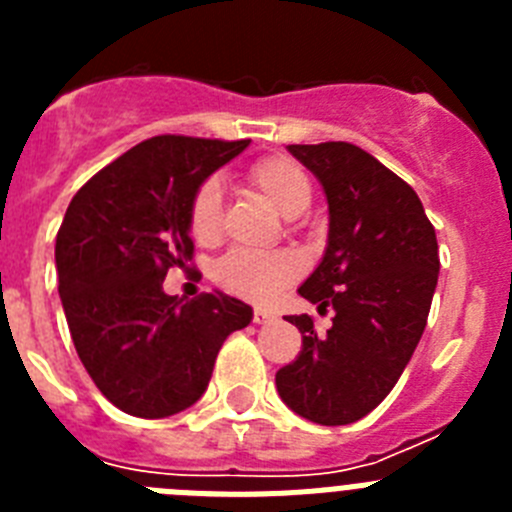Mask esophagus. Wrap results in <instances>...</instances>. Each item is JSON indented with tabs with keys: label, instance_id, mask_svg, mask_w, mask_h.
Here are the masks:
<instances>
[{
	"label": "esophagus",
	"instance_id": "obj_1",
	"mask_svg": "<svg viewBox=\"0 0 512 512\" xmlns=\"http://www.w3.org/2000/svg\"><path fill=\"white\" fill-rule=\"evenodd\" d=\"M271 320H277V312L266 310V307H256L253 310V323H271Z\"/></svg>",
	"mask_w": 512,
	"mask_h": 512
}]
</instances>
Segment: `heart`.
I'll return each instance as SVG.
<instances>
[{
	"label": "heart",
	"instance_id": "b5f03b06",
	"mask_svg": "<svg viewBox=\"0 0 512 512\" xmlns=\"http://www.w3.org/2000/svg\"><path fill=\"white\" fill-rule=\"evenodd\" d=\"M248 182L282 215L295 217L310 205L312 187L305 171L287 156L261 158L248 171ZM220 184L207 179L200 184L189 207V233L200 243L217 241L220 235ZM302 264L287 251H233L215 266V282L233 295L248 300H269L300 274Z\"/></svg>",
	"mask_w": 512,
	"mask_h": 512
}]
</instances>
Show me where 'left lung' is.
<instances>
[{"instance_id":"obj_1","label":"left lung","mask_w":512,"mask_h":512,"mask_svg":"<svg viewBox=\"0 0 512 512\" xmlns=\"http://www.w3.org/2000/svg\"><path fill=\"white\" fill-rule=\"evenodd\" d=\"M287 151L328 200V246L300 295L336 315L325 336L310 315H289L302 351L277 372V392L312 423L348 425L390 395L423 336L441 269L436 230L413 187L359 146Z\"/></svg>"}]
</instances>
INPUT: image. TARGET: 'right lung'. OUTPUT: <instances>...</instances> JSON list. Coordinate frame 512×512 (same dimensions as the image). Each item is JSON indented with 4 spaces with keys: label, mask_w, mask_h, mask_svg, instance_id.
<instances>
[{
    "label": "right lung",
    "mask_w": 512,
    "mask_h": 512,
    "mask_svg": "<svg viewBox=\"0 0 512 512\" xmlns=\"http://www.w3.org/2000/svg\"><path fill=\"white\" fill-rule=\"evenodd\" d=\"M248 143L143 140L94 174L63 215L56 269L66 323L84 369L122 413L187 410L205 395L225 338L251 323V307L223 292H164L166 271L192 261L194 194Z\"/></svg>",
    "instance_id": "obj_1"
}]
</instances>
